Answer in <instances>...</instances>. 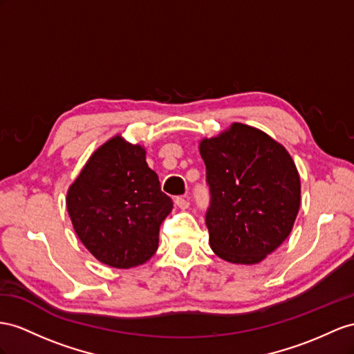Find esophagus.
Returning <instances> with one entry per match:
<instances>
[{
	"label": "esophagus",
	"instance_id": "esophagus-1",
	"mask_svg": "<svg viewBox=\"0 0 354 354\" xmlns=\"http://www.w3.org/2000/svg\"><path fill=\"white\" fill-rule=\"evenodd\" d=\"M175 205L179 207V209H183V211L188 209V206H189L188 197H187V196H180V197H176V198H175Z\"/></svg>",
	"mask_w": 354,
	"mask_h": 354
}]
</instances>
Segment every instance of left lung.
<instances>
[{"label": "left lung", "mask_w": 354, "mask_h": 354, "mask_svg": "<svg viewBox=\"0 0 354 354\" xmlns=\"http://www.w3.org/2000/svg\"><path fill=\"white\" fill-rule=\"evenodd\" d=\"M198 151L206 166L209 245L234 265H256L283 243L301 206V178L287 149L256 127L233 122Z\"/></svg>", "instance_id": "obj_1"}]
</instances>
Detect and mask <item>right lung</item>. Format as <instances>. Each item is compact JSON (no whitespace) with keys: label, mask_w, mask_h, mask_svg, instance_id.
I'll use <instances>...</instances> for the list:
<instances>
[{"label":"right lung","mask_w":354,"mask_h":354,"mask_svg":"<svg viewBox=\"0 0 354 354\" xmlns=\"http://www.w3.org/2000/svg\"><path fill=\"white\" fill-rule=\"evenodd\" d=\"M66 205L85 248L116 269L143 265L156 254L160 224L174 207L148 166L147 149L121 134L93 152L68 187Z\"/></svg>","instance_id":"1"}]
</instances>
